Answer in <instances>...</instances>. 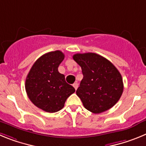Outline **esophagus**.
Segmentation results:
<instances>
[{"instance_id":"esophagus-1","label":"esophagus","mask_w":146,"mask_h":146,"mask_svg":"<svg viewBox=\"0 0 146 146\" xmlns=\"http://www.w3.org/2000/svg\"><path fill=\"white\" fill-rule=\"evenodd\" d=\"M73 87L75 88V90H77V88H78V83L77 82H74V84H73Z\"/></svg>"}]
</instances>
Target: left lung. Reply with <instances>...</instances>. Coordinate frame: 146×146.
Instances as JSON below:
<instances>
[{"label": "left lung", "instance_id": "obj_1", "mask_svg": "<svg viewBox=\"0 0 146 146\" xmlns=\"http://www.w3.org/2000/svg\"><path fill=\"white\" fill-rule=\"evenodd\" d=\"M73 59L80 66L83 74L76 94L85 108L97 114L113 108L123 91L122 77L115 66L93 52L75 54Z\"/></svg>", "mask_w": 146, "mask_h": 146}]
</instances>
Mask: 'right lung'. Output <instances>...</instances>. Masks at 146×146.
Here are the masks:
<instances>
[{"label": "right lung", "mask_w": 146, "mask_h": 146, "mask_svg": "<svg viewBox=\"0 0 146 146\" xmlns=\"http://www.w3.org/2000/svg\"><path fill=\"white\" fill-rule=\"evenodd\" d=\"M64 59V54L60 50L45 53L33 64L25 80V91L30 100L47 113L60 110L67 98L75 92L58 70Z\"/></svg>", "instance_id": "obj_1"}]
</instances>
